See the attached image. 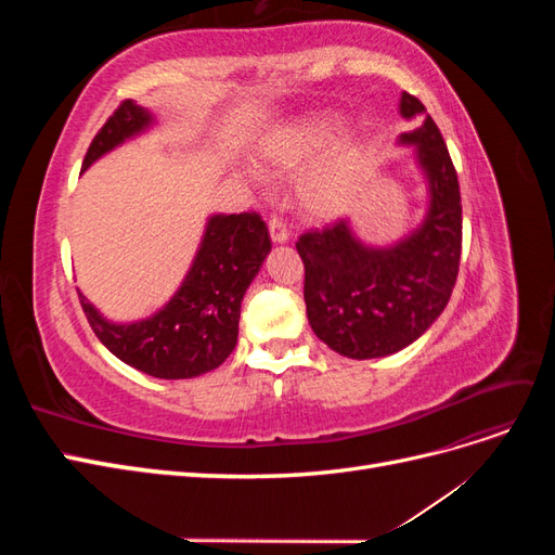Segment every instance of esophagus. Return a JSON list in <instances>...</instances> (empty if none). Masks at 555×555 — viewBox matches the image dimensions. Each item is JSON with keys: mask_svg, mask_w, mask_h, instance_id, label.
Masks as SVG:
<instances>
[{"mask_svg": "<svg viewBox=\"0 0 555 555\" xmlns=\"http://www.w3.org/2000/svg\"><path fill=\"white\" fill-rule=\"evenodd\" d=\"M268 233H271V241L275 245H284L289 241V231L282 224V220H278V217H271V222H268Z\"/></svg>", "mask_w": 555, "mask_h": 555, "instance_id": "obj_1", "label": "esophagus"}]
</instances>
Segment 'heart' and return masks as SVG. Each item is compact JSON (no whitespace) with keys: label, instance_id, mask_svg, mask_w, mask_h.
Wrapping results in <instances>:
<instances>
[{"label":"heart","instance_id":"obj_1","mask_svg":"<svg viewBox=\"0 0 555 555\" xmlns=\"http://www.w3.org/2000/svg\"><path fill=\"white\" fill-rule=\"evenodd\" d=\"M343 125L338 113H308L275 129L261 145L263 162L282 173H298L318 164L298 184L300 206L317 220L343 215L357 198L365 176L367 157L359 139H345L330 149L340 137Z\"/></svg>","mask_w":555,"mask_h":555}]
</instances>
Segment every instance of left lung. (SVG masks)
I'll list each match as a JSON object with an SVG mask.
<instances>
[{"label": "left lung", "instance_id": "left-lung-1", "mask_svg": "<svg viewBox=\"0 0 555 555\" xmlns=\"http://www.w3.org/2000/svg\"><path fill=\"white\" fill-rule=\"evenodd\" d=\"M400 115L418 129L400 133L412 147L426 184V212L400 238L365 243L347 217L335 227L300 236L306 266L308 322L319 340L349 359L396 354L435 324L447 308L461 261V192L440 129L416 96L402 92Z\"/></svg>", "mask_w": 555, "mask_h": 555}]
</instances>
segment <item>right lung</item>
<instances>
[{"mask_svg":"<svg viewBox=\"0 0 555 555\" xmlns=\"http://www.w3.org/2000/svg\"><path fill=\"white\" fill-rule=\"evenodd\" d=\"M155 127L157 113L127 99L94 137L82 171ZM268 251L271 238L259 215L212 212L180 287L157 312L133 322H113L78 292L80 306L111 354L137 371L159 379L206 375L236 349L243 296Z\"/></svg>","mask_w":555,"mask_h":555,"instance_id":"right-lung-1","label":"right lung"}]
</instances>
